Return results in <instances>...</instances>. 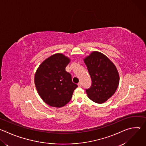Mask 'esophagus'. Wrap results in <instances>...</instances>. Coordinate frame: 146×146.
<instances>
[{"instance_id":"34e87169","label":"esophagus","mask_w":146,"mask_h":146,"mask_svg":"<svg viewBox=\"0 0 146 146\" xmlns=\"http://www.w3.org/2000/svg\"><path fill=\"white\" fill-rule=\"evenodd\" d=\"M78 87H81V86H82L81 82H79V83H78Z\"/></svg>"}]
</instances>
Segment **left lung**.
<instances>
[{
	"instance_id": "left-lung-1",
	"label": "left lung",
	"mask_w": 146,
	"mask_h": 146,
	"mask_svg": "<svg viewBox=\"0 0 146 146\" xmlns=\"http://www.w3.org/2000/svg\"><path fill=\"white\" fill-rule=\"evenodd\" d=\"M92 80L86 89L88 97L97 103L107 101L115 92L119 82L118 70L113 62L103 54L93 51L84 59Z\"/></svg>"
}]
</instances>
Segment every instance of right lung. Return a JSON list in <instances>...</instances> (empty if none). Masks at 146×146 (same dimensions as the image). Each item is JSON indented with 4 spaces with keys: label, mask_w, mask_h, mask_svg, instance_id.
<instances>
[{
    "label": "right lung",
    "mask_w": 146,
    "mask_h": 146,
    "mask_svg": "<svg viewBox=\"0 0 146 146\" xmlns=\"http://www.w3.org/2000/svg\"><path fill=\"white\" fill-rule=\"evenodd\" d=\"M70 61V58L64 54L57 53L44 60L36 70V90L41 98L50 106H65L78 87L72 82L71 74L65 70Z\"/></svg>",
    "instance_id": "1"
}]
</instances>
